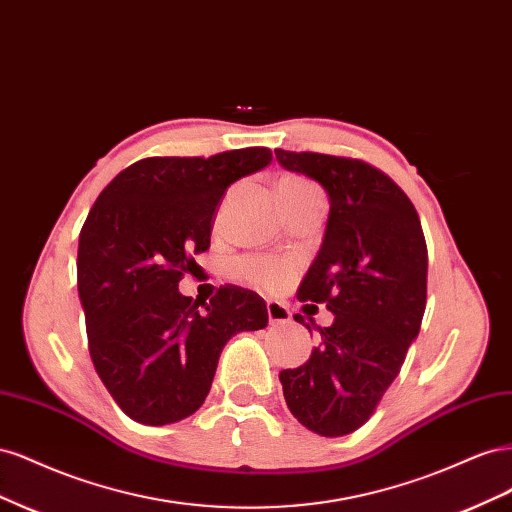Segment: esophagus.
I'll return each instance as SVG.
<instances>
[{"label":"esophagus","mask_w":512,"mask_h":512,"mask_svg":"<svg viewBox=\"0 0 512 512\" xmlns=\"http://www.w3.org/2000/svg\"><path fill=\"white\" fill-rule=\"evenodd\" d=\"M267 316H269V324H286L290 322V312L288 307L277 303V301H269L267 303Z\"/></svg>","instance_id":"34e87169"}]
</instances>
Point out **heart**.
I'll list each match as a JSON object with an SVG mask.
<instances>
[{
	"label": "heart",
	"instance_id": "b5f03b06",
	"mask_svg": "<svg viewBox=\"0 0 512 512\" xmlns=\"http://www.w3.org/2000/svg\"><path fill=\"white\" fill-rule=\"evenodd\" d=\"M277 190H290V192H303V194L318 192L312 183L301 177H284ZM292 271L294 269L288 260L267 258V256H247L237 260L235 267H232V273H235L239 280L262 290H282L290 282Z\"/></svg>",
	"mask_w": 512,
	"mask_h": 512
}]
</instances>
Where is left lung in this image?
I'll list each match as a JSON object with an SVG mask.
<instances>
[{
    "mask_svg": "<svg viewBox=\"0 0 512 512\" xmlns=\"http://www.w3.org/2000/svg\"><path fill=\"white\" fill-rule=\"evenodd\" d=\"M275 158L290 173L318 181L331 205L320 252L297 297L324 303L335 318L318 329L320 346L301 367L280 371L284 399L309 431L346 436L374 414L421 331L427 303L421 220L404 190L363 160L284 149H275Z\"/></svg>",
    "mask_w": 512,
    "mask_h": 512,
    "instance_id": "8db88e82",
    "label": "left lung"
}]
</instances>
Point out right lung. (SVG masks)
Returning a JSON list of instances; mask_svg holds the SVG:
<instances>
[{
  "label": "right lung",
  "instance_id": "obj_1",
  "mask_svg": "<svg viewBox=\"0 0 512 512\" xmlns=\"http://www.w3.org/2000/svg\"><path fill=\"white\" fill-rule=\"evenodd\" d=\"M271 160L267 147L145 158L121 170L91 207L76 258L89 354L132 421L158 427L194 414L228 339L267 327L256 292L222 286L198 303L179 282L209 250L228 185Z\"/></svg>",
  "mask_w": 512,
  "mask_h": 512
}]
</instances>
